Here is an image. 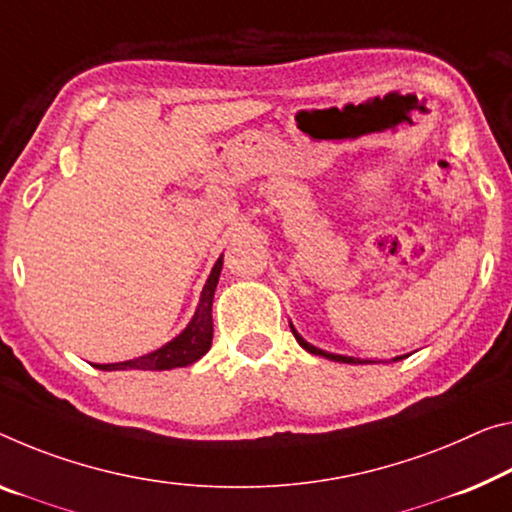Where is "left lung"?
Instances as JSON below:
<instances>
[{"mask_svg": "<svg viewBox=\"0 0 512 512\" xmlns=\"http://www.w3.org/2000/svg\"><path fill=\"white\" fill-rule=\"evenodd\" d=\"M290 329H293V334H295V338H297V343H300L306 352H311V355H318V357H325V359H332V361H341V364H366V361L355 359V357H343V355H334V352H325V350H320V348H316V345L306 343L304 338L295 332V327H293V325H290ZM398 359H400V357H396V361H398Z\"/></svg>", "mask_w": 512, "mask_h": 512, "instance_id": "1", "label": "left lung"}]
</instances>
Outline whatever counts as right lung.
Segmentation results:
<instances>
[{
	"mask_svg": "<svg viewBox=\"0 0 512 512\" xmlns=\"http://www.w3.org/2000/svg\"><path fill=\"white\" fill-rule=\"evenodd\" d=\"M224 258L219 256L215 267H212L210 277L203 286L199 306L183 332H180L174 341H169L162 348L148 352L144 357L119 361V364H96L100 371H171V368L190 366L199 361L210 350L212 343V297H215V288L219 281V272H222Z\"/></svg>",
	"mask_w": 512,
	"mask_h": 512,
	"instance_id": "1",
	"label": "right lung"
}]
</instances>
